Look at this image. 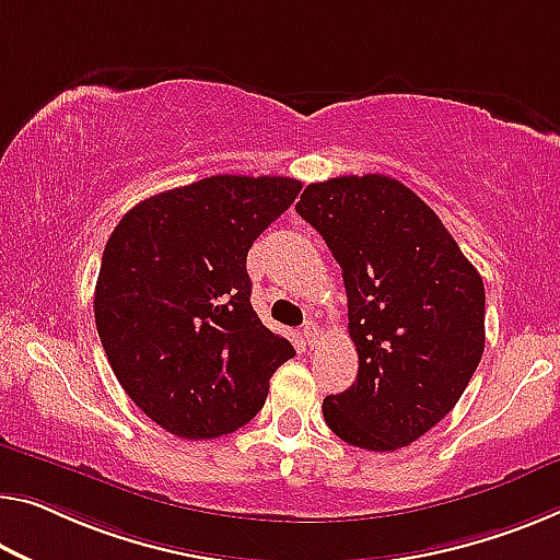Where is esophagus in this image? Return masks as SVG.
I'll use <instances>...</instances> for the list:
<instances>
[{
    "label": "esophagus",
    "instance_id": "1",
    "mask_svg": "<svg viewBox=\"0 0 560 560\" xmlns=\"http://www.w3.org/2000/svg\"><path fill=\"white\" fill-rule=\"evenodd\" d=\"M317 335H320V328H317V323L307 320V323H305V328H303V338H305V342H307L310 348H313L315 342H317Z\"/></svg>",
    "mask_w": 560,
    "mask_h": 560
}]
</instances>
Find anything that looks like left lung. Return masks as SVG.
<instances>
[{"instance_id":"obj_1","label":"left lung","mask_w":560,"mask_h":560,"mask_svg":"<svg viewBox=\"0 0 560 560\" xmlns=\"http://www.w3.org/2000/svg\"><path fill=\"white\" fill-rule=\"evenodd\" d=\"M300 218L342 268L358 377L323 400L335 435L398 451L460 400L486 348V288L441 218L398 179L346 175L305 187Z\"/></svg>"}]
</instances>
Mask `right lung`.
Masks as SVG:
<instances>
[{
  "mask_svg": "<svg viewBox=\"0 0 560 560\" xmlns=\"http://www.w3.org/2000/svg\"><path fill=\"white\" fill-rule=\"evenodd\" d=\"M300 190L290 177L212 175L135 205L109 235L94 323L119 385L167 433H235L295 355L253 310L245 262Z\"/></svg>",
  "mask_w": 560,
  "mask_h": 560,
  "instance_id": "1",
  "label": "right lung"
}]
</instances>
